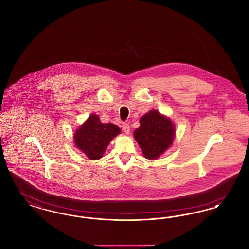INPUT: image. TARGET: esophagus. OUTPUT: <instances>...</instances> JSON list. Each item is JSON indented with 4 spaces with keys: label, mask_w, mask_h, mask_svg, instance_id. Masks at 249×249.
Returning <instances> with one entry per match:
<instances>
[{
    "label": "esophagus",
    "mask_w": 249,
    "mask_h": 249,
    "mask_svg": "<svg viewBox=\"0 0 249 249\" xmlns=\"http://www.w3.org/2000/svg\"><path fill=\"white\" fill-rule=\"evenodd\" d=\"M122 130H123V131H124L125 133L129 134L130 131V125L127 124V123H123V125H122Z\"/></svg>",
    "instance_id": "34e87169"
}]
</instances>
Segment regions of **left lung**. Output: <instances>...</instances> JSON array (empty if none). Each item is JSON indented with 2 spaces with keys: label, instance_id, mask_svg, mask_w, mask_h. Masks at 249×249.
<instances>
[{
  "label": "left lung",
  "instance_id": "8db88e82",
  "mask_svg": "<svg viewBox=\"0 0 249 249\" xmlns=\"http://www.w3.org/2000/svg\"><path fill=\"white\" fill-rule=\"evenodd\" d=\"M140 127L133 134L139 143L142 154L155 160L173 143L175 128L172 121L156 110L148 112L140 119Z\"/></svg>",
  "mask_w": 249,
  "mask_h": 249
}]
</instances>
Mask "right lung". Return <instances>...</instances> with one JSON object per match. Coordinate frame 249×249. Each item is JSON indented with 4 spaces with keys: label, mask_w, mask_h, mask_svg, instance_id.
Segmentation results:
<instances>
[{
    "label": "right lung",
    "mask_w": 249,
    "mask_h": 249,
    "mask_svg": "<svg viewBox=\"0 0 249 249\" xmlns=\"http://www.w3.org/2000/svg\"><path fill=\"white\" fill-rule=\"evenodd\" d=\"M120 132L113 123H102L97 115H91L74 135V143L90 160L103 157L110 141Z\"/></svg>",
    "instance_id": "right-lung-1"
}]
</instances>
